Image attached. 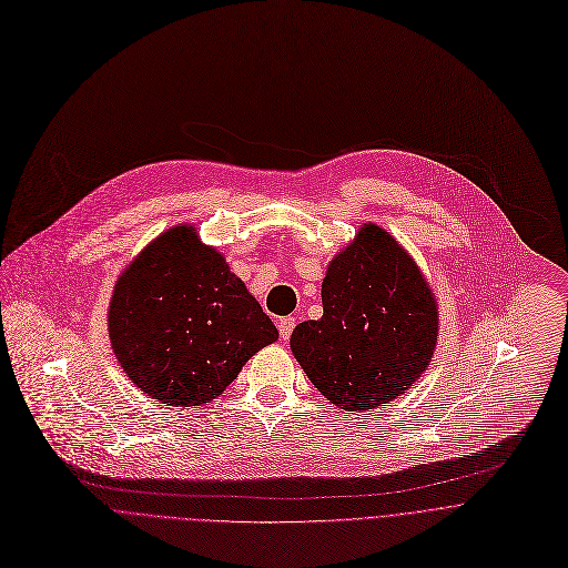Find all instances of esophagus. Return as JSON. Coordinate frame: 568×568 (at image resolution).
Here are the masks:
<instances>
[{"label": "esophagus", "mask_w": 568, "mask_h": 568, "mask_svg": "<svg viewBox=\"0 0 568 568\" xmlns=\"http://www.w3.org/2000/svg\"><path fill=\"white\" fill-rule=\"evenodd\" d=\"M295 317H282L280 322H277V328H280V335H282V339H288L291 337V333H293V328H295Z\"/></svg>", "instance_id": "obj_1"}]
</instances>
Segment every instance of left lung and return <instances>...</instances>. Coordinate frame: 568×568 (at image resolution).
<instances>
[{
    "label": "left lung",
    "instance_id": "left-lung-1",
    "mask_svg": "<svg viewBox=\"0 0 568 568\" xmlns=\"http://www.w3.org/2000/svg\"><path fill=\"white\" fill-rule=\"evenodd\" d=\"M322 311L295 326L291 352L339 409L369 412L398 398L432 363L434 291L414 257L372 221L328 262Z\"/></svg>",
    "mask_w": 568,
    "mask_h": 568
}]
</instances>
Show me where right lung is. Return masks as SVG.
<instances>
[{
  "label": "right lung",
  "mask_w": 568,
  "mask_h": 568,
  "mask_svg": "<svg viewBox=\"0 0 568 568\" xmlns=\"http://www.w3.org/2000/svg\"><path fill=\"white\" fill-rule=\"evenodd\" d=\"M106 328L128 378L174 407L210 403L280 337L246 284L190 223L172 225L125 266Z\"/></svg>",
  "instance_id": "add662e5"
}]
</instances>
